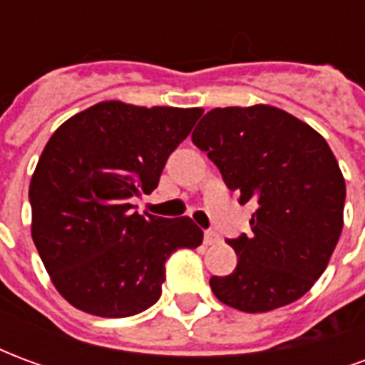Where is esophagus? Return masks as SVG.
I'll use <instances>...</instances> for the list:
<instances>
[{
  "mask_svg": "<svg viewBox=\"0 0 365 365\" xmlns=\"http://www.w3.org/2000/svg\"><path fill=\"white\" fill-rule=\"evenodd\" d=\"M203 240H205V245L207 246H211V245H217L221 238H219V235L217 232H213V230H205V235H203Z\"/></svg>",
  "mask_w": 365,
  "mask_h": 365,
  "instance_id": "esophagus-1",
  "label": "esophagus"
}]
</instances>
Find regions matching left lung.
<instances>
[{
  "label": "left lung",
  "instance_id": "obj_1",
  "mask_svg": "<svg viewBox=\"0 0 365 365\" xmlns=\"http://www.w3.org/2000/svg\"><path fill=\"white\" fill-rule=\"evenodd\" d=\"M230 191L254 201L250 235L227 240L235 272L209 285L225 305L266 313L303 297L329 266L344 225L346 183L327 140L272 105L217 107L191 135Z\"/></svg>",
  "mask_w": 365,
  "mask_h": 365
}]
</instances>
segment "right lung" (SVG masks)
Listing matches in <instances>:
<instances>
[{"mask_svg": "<svg viewBox=\"0 0 365 365\" xmlns=\"http://www.w3.org/2000/svg\"><path fill=\"white\" fill-rule=\"evenodd\" d=\"M201 113L101 101L54 130L29 185L31 235L70 305L105 319L143 313L160 299L168 258L203 242L190 217H143L128 203L156 190Z\"/></svg>", "mask_w": 365, "mask_h": 365, "instance_id": "add662e5", "label": "right lung"}]
</instances>
